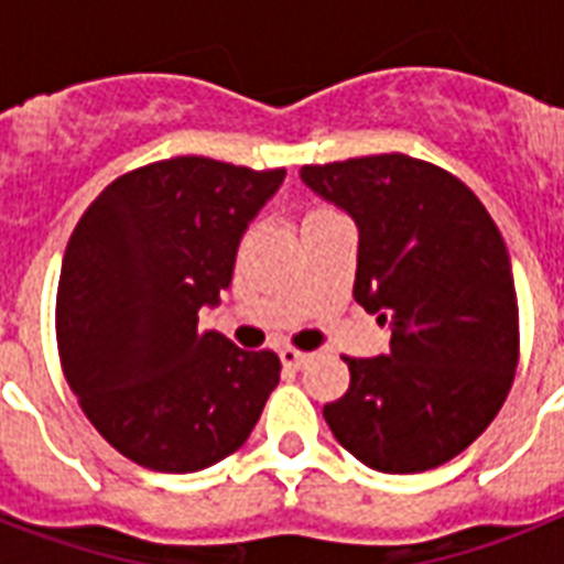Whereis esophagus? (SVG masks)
<instances>
[{
	"label": "esophagus",
	"mask_w": 564,
	"mask_h": 564,
	"mask_svg": "<svg viewBox=\"0 0 564 564\" xmlns=\"http://www.w3.org/2000/svg\"><path fill=\"white\" fill-rule=\"evenodd\" d=\"M310 357H313V354L299 351V348H292V345L281 348L283 366H292V369H304V366H307V362H310Z\"/></svg>",
	"instance_id": "34e87169"
}]
</instances>
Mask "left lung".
Here are the masks:
<instances>
[{
    "label": "left lung",
    "mask_w": 564,
    "mask_h": 564,
    "mask_svg": "<svg viewBox=\"0 0 564 564\" xmlns=\"http://www.w3.org/2000/svg\"><path fill=\"white\" fill-rule=\"evenodd\" d=\"M301 178L354 216V299L392 330L389 354L345 357L351 383L325 403L327 427L375 471L445 465L516 380L518 295L498 225L456 175L401 152L304 166Z\"/></svg>",
    "instance_id": "8db88e82"
}]
</instances>
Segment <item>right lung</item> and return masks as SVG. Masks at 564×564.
<instances>
[{
    "mask_svg": "<svg viewBox=\"0 0 564 564\" xmlns=\"http://www.w3.org/2000/svg\"><path fill=\"white\" fill-rule=\"evenodd\" d=\"M283 175L170 158L119 175L75 225L57 281L61 369L131 463L202 471L254 430L281 360L198 330V310L219 304L239 237Z\"/></svg>",
    "mask_w": 564,
    "mask_h": 564,
    "instance_id": "1",
    "label": "right lung"
}]
</instances>
